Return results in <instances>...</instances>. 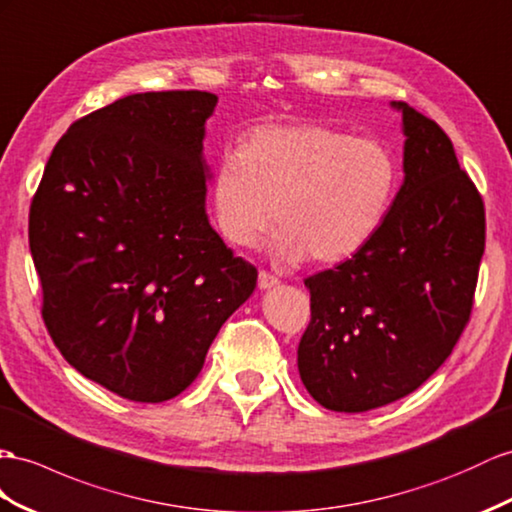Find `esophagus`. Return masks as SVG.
I'll return each instance as SVG.
<instances>
[{
	"label": "esophagus",
	"instance_id": "34e87169",
	"mask_svg": "<svg viewBox=\"0 0 512 512\" xmlns=\"http://www.w3.org/2000/svg\"><path fill=\"white\" fill-rule=\"evenodd\" d=\"M257 285H259V290H270V287L279 285V279H277V277H272V274H268V272L261 270V272H259V277H257Z\"/></svg>",
	"mask_w": 512,
	"mask_h": 512
}]
</instances>
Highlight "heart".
Listing matches in <instances>:
<instances>
[{
    "mask_svg": "<svg viewBox=\"0 0 512 512\" xmlns=\"http://www.w3.org/2000/svg\"><path fill=\"white\" fill-rule=\"evenodd\" d=\"M398 188L400 162L387 142L318 123H270L255 127L240 153L220 157L212 203L229 244L255 246L274 218V261L331 266L372 242Z\"/></svg>",
    "mask_w": 512,
    "mask_h": 512,
    "instance_id": "1",
    "label": "heart"
}]
</instances>
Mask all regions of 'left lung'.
Masks as SVG:
<instances>
[{
	"instance_id": "1",
	"label": "left lung",
	"mask_w": 512,
	"mask_h": 512,
	"mask_svg": "<svg viewBox=\"0 0 512 512\" xmlns=\"http://www.w3.org/2000/svg\"><path fill=\"white\" fill-rule=\"evenodd\" d=\"M404 181L372 242L305 279L303 385L324 409L363 413L409 396L450 357L484 253V205L445 131L404 101Z\"/></svg>"
}]
</instances>
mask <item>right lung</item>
I'll return each instance as SVG.
<instances>
[{
    "label": "right lung",
    "mask_w": 512,
    "mask_h": 512,
    "mask_svg": "<svg viewBox=\"0 0 512 512\" xmlns=\"http://www.w3.org/2000/svg\"><path fill=\"white\" fill-rule=\"evenodd\" d=\"M201 90L129 95L75 121L30 207V251L54 344L90 381L134 402L199 376L257 270L209 225Z\"/></svg>",
    "instance_id": "1"
}]
</instances>
